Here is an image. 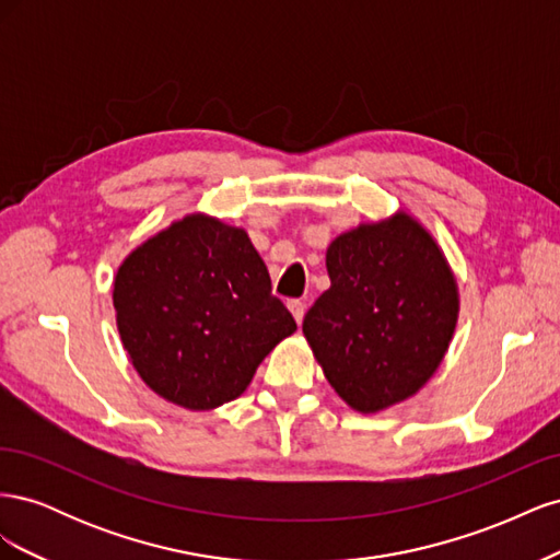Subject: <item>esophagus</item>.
I'll return each mask as SVG.
<instances>
[{
	"label": "esophagus",
	"instance_id": "1",
	"mask_svg": "<svg viewBox=\"0 0 560 560\" xmlns=\"http://www.w3.org/2000/svg\"><path fill=\"white\" fill-rule=\"evenodd\" d=\"M287 306H290V311H292L294 319H296L299 325H301V322H303V315H306V306H303L301 301H290V303H287Z\"/></svg>",
	"mask_w": 560,
	"mask_h": 560
}]
</instances>
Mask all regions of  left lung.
Masks as SVG:
<instances>
[{"instance_id":"1","label":"left lung","mask_w":560,"mask_h":560,"mask_svg":"<svg viewBox=\"0 0 560 560\" xmlns=\"http://www.w3.org/2000/svg\"><path fill=\"white\" fill-rule=\"evenodd\" d=\"M327 270L303 334L338 397L376 413L416 395L457 319V284L432 235L409 214L362 224L329 245Z\"/></svg>"}]
</instances>
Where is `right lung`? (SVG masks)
Instances as JSON below:
<instances>
[{
    "label": "right lung",
    "mask_w": 560,
    "mask_h": 560,
    "mask_svg": "<svg viewBox=\"0 0 560 560\" xmlns=\"http://www.w3.org/2000/svg\"><path fill=\"white\" fill-rule=\"evenodd\" d=\"M114 308L142 381L191 411L241 397L266 354L296 331L247 233L206 214L128 254Z\"/></svg>",
    "instance_id": "add662e5"
}]
</instances>
